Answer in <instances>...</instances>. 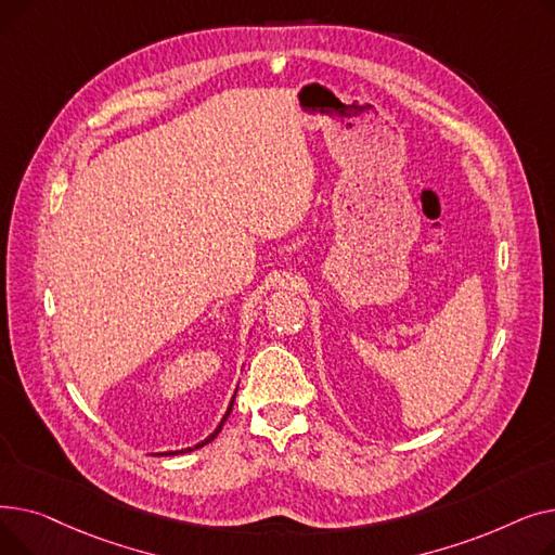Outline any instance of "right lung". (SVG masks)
I'll return each mask as SVG.
<instances>
[{
  "label": "right lung",
  "instance_id": "obj_1",
  "mask_svg": "<svg viewBox=\"0 0 555 555\" xmlns=\"http://www.w3.org/2000/svg\"><path fill=\"white\" fill-rule=\"evenodd\" d=\"M238 391V389H236ZM233 402H236V393H233L231 396V400H229V406H227V412H224V416H222V421L218 423V427L207 436V439H204V441H199L197 446H193V448H186V450H175V452H164V454H159V456H178V454H186V452H193V450H199V448H204V446H207V443H211L214 439H216V436L220 434V429H222V425L227 423V418H229V414H231V410H233Z\"/></svg>",
  "mask_w": 555,
  "mask_h": 555
}]
</instances>
